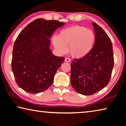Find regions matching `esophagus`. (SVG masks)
I'll use <instances>...</instances> for the list:
<instances>
[{
  "label": "esophagus",
  "mask_w": 126,
  "mask_h": 126,
  "mask_svg": "<svg viewBox=\"0 0 126 126\" xmlns=\"http://www.w3.org/2000/svg\"><path fill=\"white\" fill-rule=\"evenodd\" d=\"M64 60H65L66 62H68V63H69V62H71V59H70L69 58H65Z\"/></svg>",
  "instance_id": "obj_1"
}]
</instances>
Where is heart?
<instances>
[{"mask_svg":"<svg viewBox=\"0 0 126 126\" xmlns=\"http://www.w3.org/2000/svg\"><path fill=\"white\" fill-rule=\"evenodd\" d=\"M52 43L57 52L64 54L68 52L72 57L82 58L91 52L95 42V34L91 30L80 25L63 29L58 36L52 37Z\"/></svg>","mask_w":126,"mask_h":126,"instance_id":"1","label":"heart"}]
</instances>
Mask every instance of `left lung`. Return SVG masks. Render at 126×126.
I'll return each instance as SVG.
<instances>
[{
  "label": "left lung",
  "mask_w": 126,
  "mask_h": 126,
  "mask_svg": "<svg viewBox=\"0 0 126 126\" xmlns=\"http://www.w3.org/2000/svg\"><path fill=\"white\" fill-rule=\"evenodd\" d=\"M93 48L88 54L71 62V82L74 90L89 95L102 90L110 82L114 65L112 43L105 31L92 22Z\"/></svg>",
  "instance_id": "obj_1"
}]
</instances>
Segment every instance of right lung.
Listing matches in <instances>:
<instances>
[{"instance_id": "right-lung-1", "label": "right lung", "mask_w": 126, "mask_h": 126, "mask_svg": "<svg viewBox=\"0 0 126 126\" xmlns=\"http://www.w3.org/2000/svg\"><path fill=\"white\" fill-rule=\"evenodd\" d=\"M65 23L37 19L21 32L13 50L12 71L18 86L31 93H39L52 84L64 58L53 54L51 36Z\"/></svg>"}]
</instances>
